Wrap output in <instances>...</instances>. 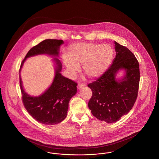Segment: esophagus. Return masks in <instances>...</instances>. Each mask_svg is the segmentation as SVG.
Here are the masks:
<instances>
[{
	"label": "esophagus",
	"mask_w": 159,
	"mask_h": 159,
	"mask_svg": "<svg viewBox=\"0 0 159 159\" xmlns=\"http://www.w3.org/2000/svg\"><path fill=\"white\" fill-rule=\"evenodd\" d=\"M84 86H85V84H83V83L82 84V83L80 84V83H79V84H78V85H77V89H82V88H83Z\"/></svg>",
	"instance_id": "1"
}]
</instances>
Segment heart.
Segmentation results:
<instances>
[{
  "instance_id": "1",
  "label": "heart",
  "mask_w": 159,
  "mask_h": 159,
  "mask_svg": "<svg viewBox=\"0 0 159 159\" xmlns=\"http://www.w3.org/2000/svg\"><path fill=\"white\" fill-rule=\"evenodd\" d=\"M114 57V50L108 44L80 43L69 48V57L64 56V66L75 75L82 65L84 73L90 79L102 76L108 70Z\"/></svg>"
}]
</instances>
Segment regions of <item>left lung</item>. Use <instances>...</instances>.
Listing matches in <instances>:
<instances>
[{
	"instance_id": "1",
	"label": "left lung",
	"mask_w": 159,
	"mask_h": 159,
	"mask_svg": "<svg viewBox=\"0 0 159 159\" xmlns=\"http://www.w3.org/2000/svg\"><path fill=\"white\" fill-rule=\"evenodd\" d=\"M116 56L107 71L88 84L92 91L88 107L100 121L114 123L127 114L136 101L140 82L139 64L127 47L114 41ZM124 70L120 78L117 73Z\"/></svg>"
}]
</instances>
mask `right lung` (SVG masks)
<instances>
[{"label": "right lung", "instance_id": "1", "mask_svg": "<svg viewBox=\"0 0 159 159\" xmlns=\"http://www.w3.org/2000/svg\"><path fill=\"white\" fill-rule=\"evenodd\" d=\"M63 40L45 39L28 52L22 61L20 70L29 57L45 54L53 58L55 75L49 88L41 95L33 97L28 94L23 87L19 74V83L22 94V101L28 113L37 121L45 125H56L66 118L71 98L77 92L76 83L61 74L62 64L58 58Z\"/></svg>", "mask_w": 159, "mask_h": 159}]
</instances>
